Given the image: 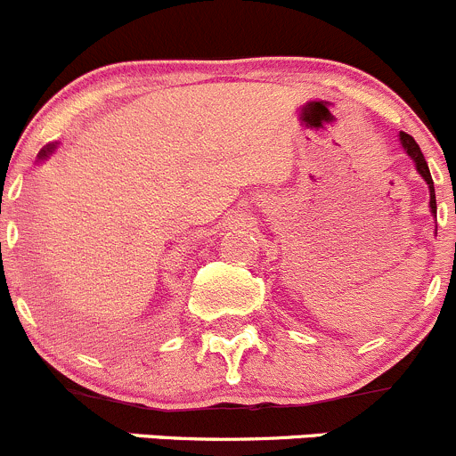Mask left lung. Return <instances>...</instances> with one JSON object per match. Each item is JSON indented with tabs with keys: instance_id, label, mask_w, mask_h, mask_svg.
I'll return each instance as SVG.
<instances>
[{
	"instance_id": "8db88e82",
	"label": "left lung",
	"mask_w": 456,
	"mask_h": 456,
	"mask_svg": "<svg viewBox=\"0 0 456 456\" xmlns=\"http://www.w3.org/2000/svg\"><path fill=\"white\" fill-rule=\"evenodd\" d=\"M399 143H401V148H403V151H405V155H408L410 159H412L414 168H417V173L421 175L423 182L428 183V192H430V201H428V206H430V215H432V217H435V222H436L435 182H432V175H430V168H428V164H426V157H423L421 148H419V143L414 142V139L410 137V134L399 133Z\"/></svg>"
}]
</instances>
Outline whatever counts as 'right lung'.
<instances>
[{"mask_svg":"<svg viewBox=\"0 0 456 456\" xmlns=\"http://www.w3.org/2000/svg\"><path fill=\"white\" fill-rule=\"evenodd\" d=\"M57 151V142H53V143H46V146L42 148V151H39V155H37V161H46L48 157L53 155V152Z\"/></svg>","mask_w":456,"mask_h":456,"instance_id":"1","label":"right lung"}]
</instances>
